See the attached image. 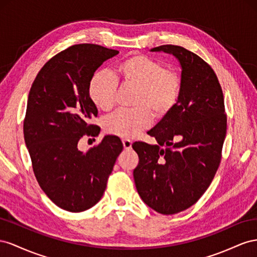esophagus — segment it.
<instances>
[{"instance_id": "esophagus-1", "label": "esophagus", "mask_w": 257, "mask_h": 257, "mask_svg": "<svg viewBox=\"0 0 257 257\" xmlns=\"http://www.w3.org/2000/svg\"><path fill=\"white\" fill-rule=\"evenodd\" d=\"M122 145L124 150H131V146H133V142H131L129 139H123Z\"/></svg>"}]
</instances>
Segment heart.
Returning a JSON list of instances; mask_svg holds the SVG:
<instances>
[{"mask_svg": "<svg viewBox=\"0 0 257 257\" xmlns=\"http://www.w3.org/2000/svg\"><path fill=\"white\" fill-rule=\"evenodd\" d=\"M117 83L134 87L133 109H119L107 116L103 126L107 134L130 139L148 128L152 114L163 118L177 106L182 92V78L173 69L142 54L131 55L116 65L113 75L107 72L94 73L88 85L92 103L102 111L115 105Z\"/></svg>", "mask_w": 257, "mask_h": 257, "instance_id": "b5f03b06", "label": "heart"}]
</instances>
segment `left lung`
<instances>
[{
  "mask_svg": "<svg viewBox=\"0 0 257 257\" xmlns=\"http://www.w3.org/2000/svg\"><path fill=\"white\" fill-rule=\"evenodd\" d=\"M151 51L179 60L182 92L177 106L148 133L158 144H133L139 156L134 178L142 200L169 215L192 207L210 186L221 163L227 117L221 85L206 61L177 45Z\"/></svg>",
  "mask_w": 257,
  "mask_h": 257,
  "instance_id": "1",
  "label": "left lung"
}]
</instances>
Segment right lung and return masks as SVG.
Listing matches in <instances>:
<instances>
[{
	"mask_svg": "<svg viewBox=\"0 0 257 257\" xmlns=\"http://www.w3.org/2000/svg\"><path fill=\"white\" fill-rule=\"evenodd\" d=\"M118 53L94 44L73 45L44 64L29 92L24 135L33 172L43 192L63 210L93 207L122 151L115 136L85 153L77 148L83 136L100 133L91 123L98 109L88 93L90 78Z\"/></svg>",
	"mask_w": 257,
	"mask_h": 257,
	"instance_id": "right-lung-1",
	"label": "right lung"
}]
</instances>
